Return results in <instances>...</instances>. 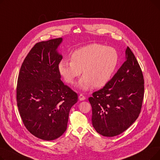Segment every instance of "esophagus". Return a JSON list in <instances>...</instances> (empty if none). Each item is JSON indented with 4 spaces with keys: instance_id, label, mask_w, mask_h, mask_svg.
Wrapping results in <instances>:
<instances>
[{
    "instance_id": "esophagus-1",
    "label": "esophagus",
    "mask_w": 160,
    "mask_h": 160,
    "mask_svg": "<svg viewBox=\"0 0 160 160\" xmlns=\"http://www.w3.org/2000/svg\"><path fill=\"white\" fill-rule=\"evenodd\" d=\"M78 98L80 101H82V100H84L86 99V97L83 96V95H82V94H80L78 97Z\"/></svg>"
}]
</instances>
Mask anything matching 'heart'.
Instances as JSON below:
<instances>
[{
	"label": "heart",
	"instance_id": "1",
	"mask_svg": "<svg viewBox=\"0 0 160 160\" xmlns=\"http://www.w3.org/2000/svg\"><path fill=\"white\" fill-rule=\"evenodd\" d=\"M119 62V54L111 47L92 43L75 50L71 60L61 61L58 70L66 82L72 83L82 73L84 75L78 82V87L88 89L104 86L110 81Z\"/></svg>",
	"mask_w": 160,
	"mask_h": 160
}]
</instances>
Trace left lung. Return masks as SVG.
Masks as SVG:
<instances>
[{
    "label": "left lung",
    "instance_id": "8db88e82",
    "mask_svg": "<svg viewBox=\"0 0 160 160\" xmlns=\"http://www.w3.org/2000/svg\"><path fill=\"white\" fill-rule=\"evenodd\" d=\"M126 60L105 86L89 98L92 124L100 135L113 137L127 130L141 112L144 97V79L130 48Z\"/></svg>",
    "mask_w": 160,
    "mask_h": 160
}]
</instances>
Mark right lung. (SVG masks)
<instances>
[{
  "mask_svg": "<svg viewBox=\"0 0 160 160\" xmlns=\"http://www.w3.org/2000/svg\"><path fill=\"white\" fill-rule=\"evenodd\" d=\"M62 38L36 43L21 65L17 86V102L22 121L33 136L54 140L65 132L77 93L65 85L58 70L62 55Z\"/></svg>",
  "mask_w": 160,
  "mask_h": 160,
  "instance_id": "1",
  "label": "right lung"
}]
</instances>
